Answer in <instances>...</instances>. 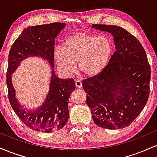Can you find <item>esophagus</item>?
<instances>
[{
  "label": "esophagus",
  "mask_w": 157,
  "mask_h": 157,
  "mask_svg": "<svg viewBox=\"0 0 157 157\" xmlns=\"http://www.w3.org/2000/svg\"><path fill=\"white\" fill-rule=\"evenodd\" d=\"M75 86H76L77 88L78 89H80L82 87V82L80 80H76L75 81Z\"/></svg>",
  "instance_id": "esophagus-1"
}]
</instances>
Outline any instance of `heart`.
I'll return each instance as SVG.
<instances>
[{
	"label": "heart",
	"mask_w": 157,
	"mask_h": 157,
	"mask_svg": "<svg viewBox=\"0 0 157 157\" xmlns=\"http://www.w3.org/2000/svg\"><path fill=\"white\" fill-rule=\"evenodd\" d=\"M113 50L109 37L78 32L66 37L62 48H55L54 54L57 66L65 73L75 72L77 62L80 71L88 76L94 77L107 67Z\"/></svg>",
	"instance_id": "b5f03b06"
}]
</instances>
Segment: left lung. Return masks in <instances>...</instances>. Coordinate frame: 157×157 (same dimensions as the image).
I'll return each instance as SVG.
<instances>
[{"instance_id": "1", "label": "left lung", "mask_w": 157, "mask_h": 157, "mask_svg": "<svg viewBox=\"0 0 157 157\" xmlns=\"http://www.w3.org/2000/svg\"><path fill=\"white\" fill-rule=\"evenodd\" d=\"M112 35L116 51L102 72L82 82L86 103L99 127L121 129L138 117L149 97L151 68L142 44L118 26L93 24Z\"/></svg>"}]
</instances>
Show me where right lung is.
I'll return each instance as SVG.
<instances>
[{"label":"right lung","mask_w":157,"mask_h":157,"mask_svg":"<svg viewBox=\"0 0 157 157\" xmlns=\"http://www.w3.org/2000/svg\"><path fill=\"white\" fill-rule=\"evenodd\" d=\"M66 23L29 26L24 29L11 48L8 58L6 84L9 100L12 109L25 125L32 130L50 133L60 130L68 120V100L75 90L74 79H60L55 75V39ZM38 56L48 61L52 68L50 89L46 100L37 109H25L16 98L15 90L11 82V75L25 59Z\"/></svg>","instance_id":"right-lung-1"}]
</instances>
